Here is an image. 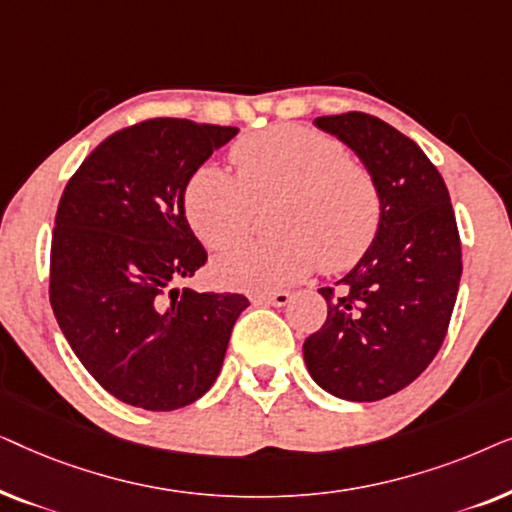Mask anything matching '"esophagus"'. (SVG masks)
I'll return each instance as SVG.
<instances>
[{
	"mask_svg": "<svg viewBox=\"0 0 512 512\" xmlns=\"http://www.w3.org/2000/svg\"><path fill=\"white\" fill-rule=\"evenodd\" d=\"M256 305H275V307H284L291 303V293L289 291H275V293H261V296L251 298Z\"/></svg>",
	"mask_w": 512,
	"mask_h": 512,
	"instance_id": "34e87169",
	"label": "esophagus"
}]
</instances>
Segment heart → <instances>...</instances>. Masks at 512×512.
<instances>
[{
    "label": "heart",
    "mask_w": 512,
    "mask_h": 512,
    "mask_svg": "<svg viewBox=\"0 0 512 512\" xmlns=\"http://www.w3.org/2000/svg\"><path fill=\"white\" fill-rule=\"evenodd\" d=\"M230 158L237 177L202 165L184 188L186 219L207 247L230 249L254 226L256 207H272V240L244 244L214 263L223 286L275 291L317 268L354 265L375 242L382 195L373 174L347 158L338 139L300 125L242 137Z\"/></svg>",
    "instance_id": "heart-1"
}]
</instances>
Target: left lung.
<instances>
[{"label":"left lung","mask_w":512,"mask_h":512,"mask_svg":"<svg viewBox=\"0 0 512 512\" xmlns=\"http://www.w3.org/2000/svg\"><path fill=\"white\" fill-rule=\"evenodd\" d=\"M314 125L373 174L382 223L335 289H319L328 317L305 340V366L328 394L380 401L417 380L443 345L461 279L457 219L436 165L403 132L361 111Z\"/></svg>","instance_id":"obj_1"}]
</instances>
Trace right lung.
<instances>
[{"instance_id":"right-lung-1","label":"right lung","mask_w":512,"mask_h":512,"mask_svg":"<svg viewBox=\"0 0 512 512\" xmlns=\"http://www.w3.org/2000/svg\"><path fill=\"white\" fill-rule=\"evenodd\" d=\"M237 128L151 118L114 132L62 193L51 305L90 375L118 401L165 412L219 377L242 293L177 289L207 263L184 212L193 172Z\"/></svg>"}]
</instances>
